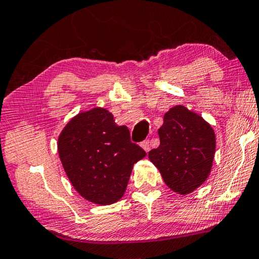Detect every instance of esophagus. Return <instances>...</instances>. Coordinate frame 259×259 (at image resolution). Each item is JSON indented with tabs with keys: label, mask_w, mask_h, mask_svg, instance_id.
I'll use <instances>...</instances> for the list:
<instances>
[{
	"label": "esophagus",
	"mask_w": 259,
	"mask_h": 259,
	"mask_svg": "<svg viewBox=\"0 0 259 259\" xmlns=\"http://www.w3.org/2000/svg\"><path fill=\"white\" fill-rule=\"evenodd\" d=\"M141 147L145 149V152H149V149H151V141L149 140H145L141 142Z\"/></svg>",
	"instance_id": "1"
}]
</instances>
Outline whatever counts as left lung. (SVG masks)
Wrapping results in <instances>:
<instances>
[{
	"instance_id": "8db88e82",
	"label": "left lung",
	"mask_w": 259,
	"mask_h": 259,
	"mask_svg": "<svg viewBox=\"0 0 259 259\" xmlns=\"http://www.w3.org/2000/svg\"><path fill=\"white\" fill-rule=\"evenodd\" d=\"M160 146L148 153L163 181L173 192L187 195L210 174L216 148L212 127L201 115L178 105L164 114Z\"/></svg>"
}]
</instances>
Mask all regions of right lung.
<instances>
[{
  "mask_svg": "<svg viewBox=\"0 0 259 259\" xmlns=\"http://www.w3.org/2000/svg\"><path fill=\"white\" fill-rule=\"evenodd\" d=\"M63 168L73 188L96 204L120 200L133 164L146 156L131 142L126 126H118L103 107L78 113L66 123L58 138Z\"/></svg>",
  "mask_w": 259,
  "mask_h": 259,
  "instance_id": "right-lung-1",
  "label": "right lung"
}]
</instances>
